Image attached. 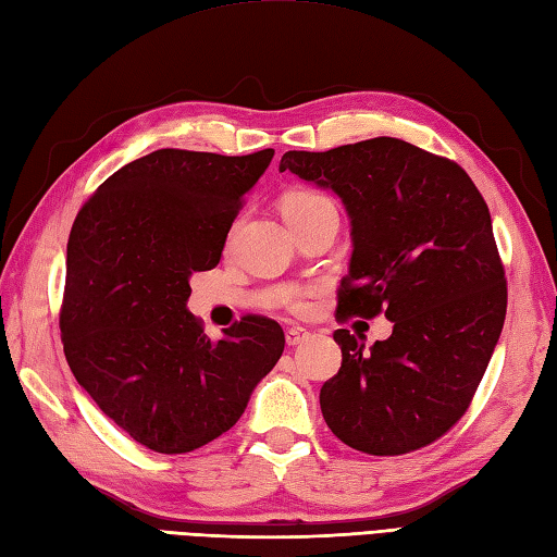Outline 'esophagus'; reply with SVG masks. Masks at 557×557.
I'll return each instance as SVG.
<instances>
[{
  "mask_svg": "<svg viewBox=\"0 0 557 557\" xmlns=\"http://www.w3.org/2000/svg\"><path fill=\"white\" fill-rule=\"evenodd\" d=\"M309 337V333L305 331V329H288L286 331V343L290 345V347H297V345H302L305 341Z\"/></svg>",
  "mask_w": 557,
  "mask_h": 557,
  "instance_id": "esophagus-1",
  "label": "esophagus"
}]
</instances>
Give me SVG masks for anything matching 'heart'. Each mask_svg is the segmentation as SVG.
I'll return each instance as SVG.
<instances>
[{
    "mask_svg": "<svg viewBox=\"0 0 557 557\" xmlns=\"http://www.w3.org/2000/svg\"><path fill=\"white\" fill-rule=\"evenodd\" d=\"M329 210H335L333 200L329 196H323L321 191H314V188H290V191L281 200V212H283V216H286V222L290 226L300 224L305 220H311V216L329 212ZM290 309L305 311L307 302L300 295H293Z\"/></svg>",
    "mask_w": 557,
    "mask_h": 557,
    "instance_id": "b5f03b06",
    "label": "heart"
}]
</instances>
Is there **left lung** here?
Here are the masks:
<instances>
[{
	"instance_id": "left-lung-1",
	"label": "left lung",
	"mask_w": 557,
	"mask_h": 557,
	"mask_svg": "<svg viewBox=\"0 0 557 557\" xmlns=\"http://www.w3.org/2000/svg\"><path fill=\"white\" fill-rule=\"evenodd\" d=\"M281 172L333 188L351 220L337 319L392 323L366 349L335 331L337 375L321 387L333 435L371 456H401L468 411L506 321L508 288L492 214L466 170L392 137L288 151Z\"/></svg>"
}]
</instances>
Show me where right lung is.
<instances>
[{
  "label": "right lung",
  "mask_w": 557,
  "mask_h": 557,
  "mask_svg": "<svg viewBox=\"0 0 557 557\" xmlns=\"http://www.w3.org/2000/svg\"><path fill=\"white\" fill-rule=\"evenodd\" d=\"M274 158L160 148L127 162L77 212L67 238L61 341L75 381L127 435L188 454L246 411L283 355L281 325L243 317L212 343L186 300L220 264L243 196Z\"/></svg>",
  "instance_id": "right-lung-1"
}]
</instances>
